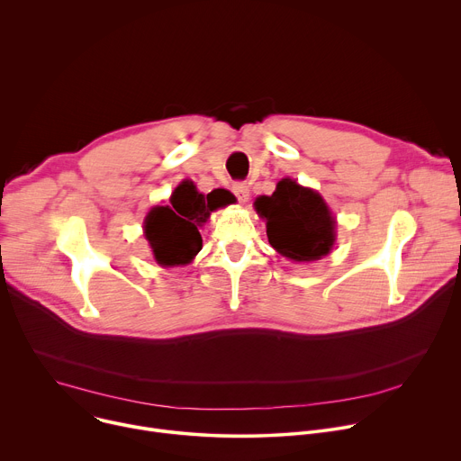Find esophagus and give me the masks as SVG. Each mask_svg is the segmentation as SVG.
I'll return each mask as SVG.
<instances>
[{
  "label": "esophagus",
  "mask_w": 461,
  "mask_h": 461,
  "mask_svg": "<svg viewBox=\"0 0 461 461\" xmlns=\"http://www.w3.org/2000/svg\"><path fill=\"white\" fill-rule=\"evenodd\" d=\"M233 193H235V196L239 199V203H248V199H249V187L244 184V182H237V184H233Z\"/></svg>",
  "instance_id": "34e87169"
}]
</instances>
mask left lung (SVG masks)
I'll list each match as a JSON object with an SVG mask.
<instances>
[{
    "mask_svg": "<svg viewBox=\"0 0 461 461\" xmlns=\"http://www.w3.org/2000/svg\"><path fill=\"white\" fill-rule=\"evenodd\" d=\"M255 210L267 221L268 240L283 257L317 260L334 246L336 219L322 196L292 178L279 180L272 196H258Z\"/></svg>",
    "mask_w": 461,
    "mask_h": 461,
    "instance_id": "left-lung-1",
    "label": "left lung"
}]
</instances>
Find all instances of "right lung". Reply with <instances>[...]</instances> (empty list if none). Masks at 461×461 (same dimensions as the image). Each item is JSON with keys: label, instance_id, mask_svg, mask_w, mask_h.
<instances>
[{"label": "right lung", "instance_id": "right-lung-1", "mask_svg": "<svg viewBox=\"0 0 461 461\" xmlns=\"http://www.w3.org/2000/svg\"><path fill=\"white\" fill-rule=\"evenodd\" d=\"M171 206H155L144 222V235L149 240L155 260L160 267L187 265L203 248L199 226L212 212L235 203L228 189H213L204 194L196 191L191 180L180 182L169 199Z\"/></svg>", "mask_w": 461, "mask_h": 461}]
</instances>
